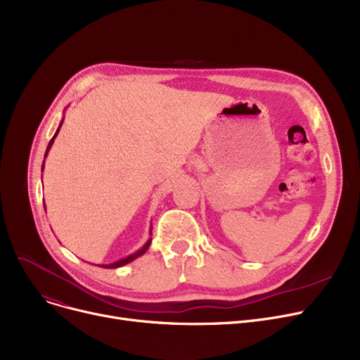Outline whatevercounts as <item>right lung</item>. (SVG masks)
<instances>
[{"instance_id": "obj_1", "label": "right lung", "mask_w": 360, "mask_h": 360, "mask_svg": "<svg viewBox=\"0 0 360 360\" xmlns=\"http://www.w3.org/2000/svg\"><path fill=\"white\" fill-rule=\"evenodd\" d=\"M64 121V120H63ZM63 121H61V124H60V127H58V129H56V132H55V136L52 137V140L49 141V144H48V147H46V153H45V158H46V155H48V151H49V148H51V146L53 144V140H55V137L58 136V132H60V128H61V125H63ZM42 170H44V165H42ZM44 205H45V202H44ZM150 243H151V239H148L146 243H144V247L143 248H140L137 252H134V254H131V255H128L127 258H122V259H120V261H117V262H112V264H102L101 267H103V269H118V267H122V266H125V264H128V262H131L132 259H136V258H139L140 255H143L147 250H148V247H150Z\"/></svg>"}]
</instances>
